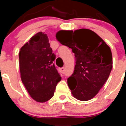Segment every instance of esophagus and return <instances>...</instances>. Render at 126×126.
<instances>
[{
	"mask_svg": "<svg viewBox=\"0 0 126 126\" xmlns=\"http://www.w3.org/2000/svg\"><path fill=\"white\" fill-rule=\"evenodd\" d=\"M60 70H61V71H62V73H64V71H65V68H64V67H63V68H61Z\"/></svg>",
	"mask_w": 126,
	"mask_h": 126,
	"instance_id": "esophagus-1",
	"label": "esophagus"
}]
</instances>
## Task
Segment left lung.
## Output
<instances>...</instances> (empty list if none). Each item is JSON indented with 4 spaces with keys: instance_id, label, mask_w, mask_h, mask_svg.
Wrapping results in <instances>:
<instances>
[{
    "instance_id": "1",
    "label": "left lung",
    "mask_w": 126,
    "mask_h": 126,
    "mask_svg": "<svg viewBox=\"0 0 126 126\" xmlns=\"http://www.w3.org/2000/svg\"><path fill=\"white\" fill-rule=\"evenodd\" d=\"M56 38L72 49L76 65L68 85L72 96L87 101L93 98L108 79L112 69L110 47L99 35L89 29L60 30Z\"/></svg>"
}]
</instances>
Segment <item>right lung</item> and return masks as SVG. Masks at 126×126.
Segmentation results:
<instances>
[{
    "label": "right lung",
    "mask_w": 126,
    "mask_h": 126,
    "mask_svg": "<svg viewBox=\"0 0 126 126\" xmlns=\"http://www.w3.org/2000/svg\"><path fill=\"white\" fill-rule=\"evenodd\" d=\"M19 58L21 80L32 98L38 102L50 99L62 77L53 63L55 55L47 35L39 32L33 36L21 48Z\"/></svg>",
    "instance_id": "right-lung-1"
}]
</instances>
